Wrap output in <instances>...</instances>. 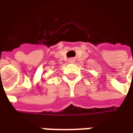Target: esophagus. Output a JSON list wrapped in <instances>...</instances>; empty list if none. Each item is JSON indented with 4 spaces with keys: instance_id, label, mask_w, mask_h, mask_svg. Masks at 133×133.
<instances>
[{
    "instance_id": "obj_1",
    "label": "esophagus",
    "mask_w": 133,
    "mask_h": 133,
    "mask_svg": "<svg viewBox=\"0 0 133 133\" xmlns=\"http://www.w3.org/2000/svg\"><path fill=\"white\" fill-rule=\"evenodd\" d=\"M73 61H74V59H72V58H71V59L69 60V62H70V63H72Z\"/></svg>"
}]
</instances>
